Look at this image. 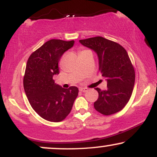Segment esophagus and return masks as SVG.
Wrapping results in <instances>:
<instances>
[{
  "instance_id": "esophagus-1",
  "label": "esophagus",
  "mask_w": 157,
  "mask_h": 157,
  "mask_svg": "<svg viewBox=\"0 0 157 157\" xmlns=\"http://www.w3.org/2000/svg\"><path fill=\"white\" fill-rule=\"evenodd\" d=\"M80 91H82V92H87L89 89L87 88H80Z\"/></svg>"
}]
</instances>
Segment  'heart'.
Here are the masks:
<instances>
[{"mask_svg":"<svg viewBox=\"0 0 157 157\" xmlns=\"http://www.w3.org/2000/svg\"><path fill=\"white\" fill-rule=\"evenodd\" d=\"M86 51H87V50H82V51H80V53H82V52H86Z\"/></svg>","mask_w":157,"mask_h":157,"instance_id":"b5f03b06","label":"heart"}]
</instances>
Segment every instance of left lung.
Masks as SVG:
<instances>
[{
	"mask_svg": "<svg viewBox=\"0 0 157 157\" xmlns=\"http://www.w3.org/2000/svg\"><path fill=\"white\" fill-rule=\"evenodd\" d=\"M80 43L96 52L99 70L107 81V89H96L99 97L94 109L103 115L121 111L130 100L135 82L134 68L126 50L102 37L80 40Z\"/></svg>",
	"mask_w": 157,
	"mask_h": 157,
	"instance_id": "1",
	"label": "left lung"
}]
</instances>
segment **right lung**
<instances>
[{
  "mask_svg": "<svg viewBox=\"0 0 157 157\" xmlns=\"http://www.w3.org/2000/svg\"><path fill=\"white\" fill-rule=\"evenodd\" d=\"M75 41L52 39L29 57L23 77V88L35 112L50 122H60L71 112L79 90L76 86L63 89L55 83L59 74L58 63Z\"/></svg>",
  "mask_w": 157,
  "mask_h": 157,
  "instance_id": "right-lung-1",
  "label": "right lung"
}]
</instances>
